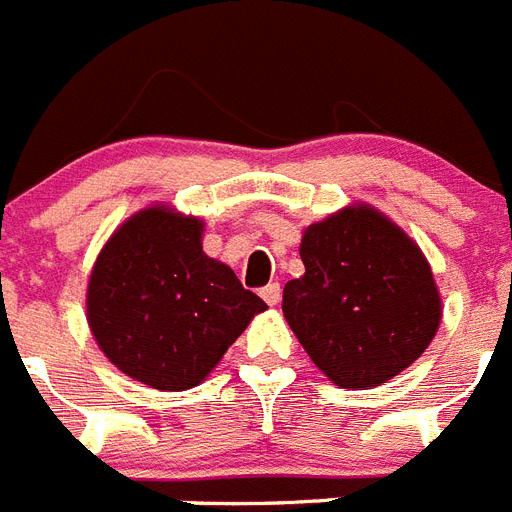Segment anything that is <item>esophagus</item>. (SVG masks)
<instances>
[{
	"mask_svg": "<svg viewBox=\"0 0 512 512\" xmlns=\"http://www.w3.org/2000/svg\"><path fill=\"white\" fill-rule=\"evenodd\" d=\"M260 296H263L265 302L270 304V307H276L278 302H281V283H268L263 291H260Z\"/></svg>",
	"mask_w": 512,
	"mask_h": 512,
	"instance_id": "obj_1",
	"label": "esophagus"
}]
</instances>
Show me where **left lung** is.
Wrapping results in <instances>:
<instances>
[{
  "label": "left lung",
  "mask_w": 512,
  "mask_h": 512,
  "mask_svg": "<svg viewBox=\"0 0 512 512\" xmlns=\"http://www.w3.org/2000/svg\"><path fill=\"white\" fill-rule=\"evenodd\" d=\"M304 276L283 289V317L309 359L341 388L369 390L424 354L442 320L427 257L372 205L304 229Z\"/></svg>",
  "instance_id": "8db88e82"
}]
</instances>
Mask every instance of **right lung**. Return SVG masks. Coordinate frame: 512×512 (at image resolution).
Here are the masks:
<instances>
[{
  "instance_id": "obj_1",
  "label": "right lung",
  "mask_w": 512,
  "mask_h": 512,
  "mask_svg": "<svg viewBox=\"0 0 512 512\" xmlns=\"http://www.w3.org/2000/svg\"><path fill=\"white\" fill-rule=\"evenodd\" d=\"M85 309L90 333L124 375L156 390H190L268 304L205 255L200 218L150 205L103 244Z\"/></svg>"
}]
</instances>
